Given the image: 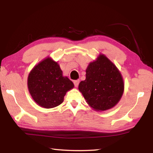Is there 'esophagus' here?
<instances>
[{"mask_svg":"<svg viewBox=\"0 0 153 153\" xmlns=\"http://www.w3.org/2000/svg\"><path fill=\"white\" fill-rule=\"evenodd\" d=\"M79 83V80H74V85L76 87L78 86Z\"/></svg>","mask_w":153,"mask_h":153,"instance_id":"obj_1","label":"esophagus"}]
</instances>
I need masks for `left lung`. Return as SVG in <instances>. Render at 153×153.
Returning <instances> with one entry per match:
<instances>
[{"label":"left lung","instance_id":"obj_1","mask_svg":"<svg viewBox=\"0 0 153 153\" xmlns=\"http://www.w3.org/2000/svg\"><path fill=\"white\" fill-rule=\"evenodd\" d=\"M121 74L114 64L102 54L90 63L86 70L85 80L79 84V90L87 102L96 110L112 108L123 92Z\"/></svg>","mask_w":153,"mask_h":153}]
</instances>
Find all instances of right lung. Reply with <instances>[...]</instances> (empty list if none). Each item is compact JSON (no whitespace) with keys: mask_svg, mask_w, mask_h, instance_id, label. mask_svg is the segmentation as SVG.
<instances>
[{"mask_svg":"<svg viewBox=\"0 0 153 153\" xmlns=\"http://www.w3.org/2000/svg\"><path fill=\"white\" fill-rule=\"evenodd\" d=\"M27 86L32 98L39 105L52 108L62 103L66 92L74 85L67 77L62 76L57 62L48 58L31 70Z\"/></svg>","mask_w":153,"mask_h":153,"instance_id":"add662e5","label":"right lung"}]
</instances>
